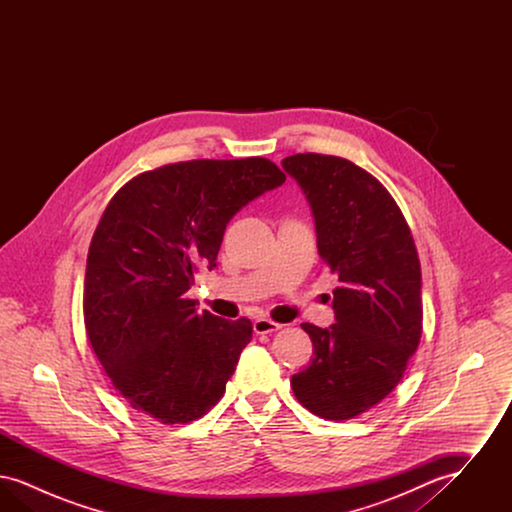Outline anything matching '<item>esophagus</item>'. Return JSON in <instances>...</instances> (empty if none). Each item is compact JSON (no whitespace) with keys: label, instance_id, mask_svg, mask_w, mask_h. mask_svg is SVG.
Segmentation results:
<instances>
[{"label":"esophagus","instance_id":"obj_1","mask_svg":"<svg viewBox=\"0 0 512 512\" xmlns=\"http://www.w3.org/2000/svg\"><path fill=\"white\" fill-rule=\"evenodd\" d=\"M253 330H255V334H270V332L280 330V324L270 318H257L253 322Z\"/></svg>","mask_w":512,"mask_h":512}]
</instances>
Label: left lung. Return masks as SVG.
<instances>
[{
    "instance_id": "1",
    "label": "left lung",
    "mask_w": 512,
    "mask_h": 512,
    "mask_svg": "<svg viewBox=\"0 0 512 512\" xmlns=\"http://www.w3.org/2000/svg\"><path fill=\"white\" fill-rule=\"evenodd\" d=\"M307 195L318 255L340 280L336 324L303 322L313 359L293 374L297 401L326 420H349L401 382L422 336L420 261L390 192L355 163L320 153L282 161Z\"/></svg>"
}]
</instances>
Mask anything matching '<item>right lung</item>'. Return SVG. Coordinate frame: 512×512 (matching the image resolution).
I'll use <instances>...</instances> for the list:
<instances>
[{
  "label": "right lung",
  "mask_w": 512,
  "mask_h": 512,
  "mask_svg": "<svg viewBox=\"0 0 512 512\" xmlns=\"http://www.w3.org/2000/svg\"><path fill=\"white\" fill-rule=\"evenodd\" d=\"M284 180L265 157L194 159L142 172L111 197L88 249L84 326L136 413L188 424L219 403L253 324L197 313L186 292L199 268L217 267L230 219Z\"/></svg>",
  "instance_id": "add662e5"
}]
</instances>
